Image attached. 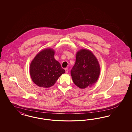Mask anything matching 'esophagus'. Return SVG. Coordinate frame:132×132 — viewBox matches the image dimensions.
Here are the masks:
<instances>
[{"label":"esophagus","mask_w":132,"mask_h":132,"mask_svg":"<svg viewBox=\"0 0 132 132\" xmlns=\"http://www.w3.org/2000/svg\"><path fill=\"white\" fill-rule=\"evenodd\" d=\"M65 70L66 73H68V72H69V69H68V68H65Z\"/></svg>","instance_id":"1"}]
</instances>
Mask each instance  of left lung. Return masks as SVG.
Returning <instances> with one entry per match:
<instances>
[{
    "mask_svg": "<svg viewBox=\"0 0 132 132\" xmlns=\"http://www.w3.org/2000/svg\"><path fill=\"white\" fill-rule=\"evenodd\" d=\"M100 71L99 61L92 51L81 49L77 52L76 63L71 72L76 86L83 89L92 87L98 79Z\"/></svg>",
    "mask_w": 132,
    "mask_h": 132,
    "instance_id": "1",
    "label": "left lung"
}]
</instances>
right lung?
I'll return each instance as SVG.
<instances>
[{
  "label": "right lung",
  "mask_w": 132,
  "mask_h": 132,
  "mask_svg": "<svg viewBox=\"0 0 132 132\" xmlns=\"http://www.w3.org/2000/svg\"><path fill=\"white\" fill-rule=\"evenodd\" d=\"M55 50L51 48L43 49L32 60L29 73L32 81L38 86L48 88L55 84L65 71L54 57Z\"/></svg>",
  "instance_id": "obj_1"
}]
</instances>
